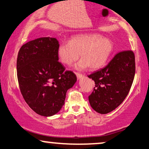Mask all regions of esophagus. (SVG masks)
<instances>
[{"instance_id":"34e87169","label":"esophagus","mask_w":149,"mask_h":149,"mask_svg":"<svg viewBox=\"0 0 149 149\" xmlns=\"http://www.w3.org/2000/svg\"><path fill=\"white\" fill-rule=\"evenodd\" d=\"M75 74H76L77 77L78 79H81L84 76V74H80V73H78V72H75Z\"/></svg>"}]
</instances>
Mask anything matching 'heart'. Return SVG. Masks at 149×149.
I'll use <instances>...</instances> for the list:
<instances>
[{
	"mask_svg": "<svg viewBox=\"0 0 149 149\" xmlns=\"http://www.w3.org/2000/svg\"><path fill=\"white\" fill-rule=\"evenodd\" d=\"M113 50V44L109 38L100 34H79L71 38L69 43L63 42L58 45L57 54L61 63L71 65L79 57L82 58L76 69L84 70L89 66L97 70L105 65Z\"/></svg>",
	"mask_w": 149,
	"mask_h": 149,
	"instance_id": "obj_1",
	"label": "heart"
}]
</instances>
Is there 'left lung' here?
Instances as JSON below:
<instances>
[{"label":"left lung","instance_id":"obj_1","mask_svg":"<svg viewBox=\"0 0 149 149\" xmlns=\"http://www.w3.org/2000/svg\"><path fill=\"white\" fill-rule=\"evenodd\" d=\"M135 73L133 51L119 52L104 68L88 75L95 86L88 97L91 107L100 114H107L125 100Z\"/></svg>","mask_w":149,"mask_h":149}]
</instances>
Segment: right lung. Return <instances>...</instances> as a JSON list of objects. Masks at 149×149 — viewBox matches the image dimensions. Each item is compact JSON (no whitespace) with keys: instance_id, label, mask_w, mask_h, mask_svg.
I'll return each instance as SVG.
<instances>
[{"instance_id":"obj_1","label":"right lung","mask_w":149,"mask_h":149,"mask_svg":"<svg viewBox=\"0 0 149 149\" xmlns=\"http://www.w3.org/2000/svg\"><path fill=\"white\" fill-rule=\"evenodd\" d=\"M58 41L42 37L27 42L16 61L17 77L25 102L35 113L52 116L64 105L67 91L77 81L72 71L58 61Z\"/></svg>"}]
</instances>
